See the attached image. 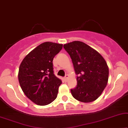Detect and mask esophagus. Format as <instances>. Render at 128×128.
<instances>
[{
	"label": "esophagus",
	"instance_id": "1",
	"mask_svg": "<svg viewBox=\"0 0 128 128\" xmlns=\"http://www.w3.org/2000/svg\"><path fill=\"white\" fill-rule=\"evenodd\" d=\"M68 75H66V76H65V77L64 78V81H65L66 82H67V80H68Z\"/></svg>",
	"mask_w": 128,
	"mask_h": 128
}]
</instances>
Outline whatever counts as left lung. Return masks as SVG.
<instances>
[{
  "mask_svg": "<svg viewBox=\"0 0 128 128\" xmlns=\"http://www.w3.org/2000/svg\"><path fill=\"white\" fill-rule=\"evenodd\" d=\"M64 48L70 56L77 75V86L71 90L72 96L85 103L94 101L101 95L108 81L109 68L101 54L80 41L68 42Z\"/></svg>",
  "mask_w": 128,
  "mask_h": 128,
  "instance_id": "obj_1",
  "label": "left lung"
}]
</instances>
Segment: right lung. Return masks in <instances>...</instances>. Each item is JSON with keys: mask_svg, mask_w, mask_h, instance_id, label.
<instances>
[{"mask_svg": "<svg viewBox=\"0 0 128 128\" xmlns=\"http://www.w3.org/2000/svg\"><path fill=\"white\" fill-rule=\"evenodd\" d=\"M62 48L61 44L44 42L30 52L20 64V86L36 104L47 105L57 98L62 81L54 74L52 60Z\"/></svg>", "mask_w": 128, "mask_h": 128, "instance_id": "obj_1", "label": "right lung"}]
</instances>
